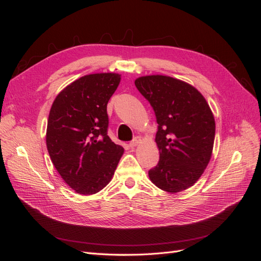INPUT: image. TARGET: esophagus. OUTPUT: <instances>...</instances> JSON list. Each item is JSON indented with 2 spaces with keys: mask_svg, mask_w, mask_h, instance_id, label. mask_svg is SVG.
<instances>
[{
  "mask_svg": "<svg viewBox=\"0 0 261 261\" xmlns=\"http://www.w3.org/2000/svg\"><path fill=\"white\" fill-rule=\"evenodd\" d=\"M139 141H140V139L137 137V138H135V139H134L133 141H130V143L128 144V146H129V148H132V149H134V148H135L138 144H139Z\"/></svg>",
  "mask_w": 261,
  "mask_h": 261,
  "instance_id": "esophagus-1",
  "label": "esophagus"
}]
</instances>
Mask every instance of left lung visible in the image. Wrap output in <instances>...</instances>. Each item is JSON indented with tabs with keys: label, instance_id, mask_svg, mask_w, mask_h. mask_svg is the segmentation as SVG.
<instances>
[{
	"label": "left lung",
	"instance_id": "1",
	"mask_svg": "<svg viewBox=\"0 0 261 261\" xmlns=\"http://www.w3.org/2000/svg\"><path fill=\"white\" fill-rule=\"evenodd\" d=\"M135 86L152 107L158 123L160 160L149 170V178L168 193L185 191L210 161L216 135L211 109L195 87L170 76H143Z\"/></svg>",
	"mask_w": 261,
	"mask_h": 261
}]
</instances>
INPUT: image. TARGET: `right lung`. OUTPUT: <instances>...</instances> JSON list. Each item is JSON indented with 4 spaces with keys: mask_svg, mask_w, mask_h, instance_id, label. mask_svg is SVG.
I'll list each match as a JSON object with an SVG mask.
<instances>
[{
    "mask_svg": "<svg viewBox=\"0 0 261 261\" xmlns=\"http://www.w3.org/2000/svg\"><path fill=\"white\" fill-rule=\"evenodd\" d=\"M121 75H86L55 98L46 127V148L65 183L82 195L105 188L114 175L124 149L108 136L107 106Z\"/></svg>",
    "mask_w": 261,
    "mask_h": 261,
    "instance_id": "1",
    "label": "right lung"
}]
</instances>
